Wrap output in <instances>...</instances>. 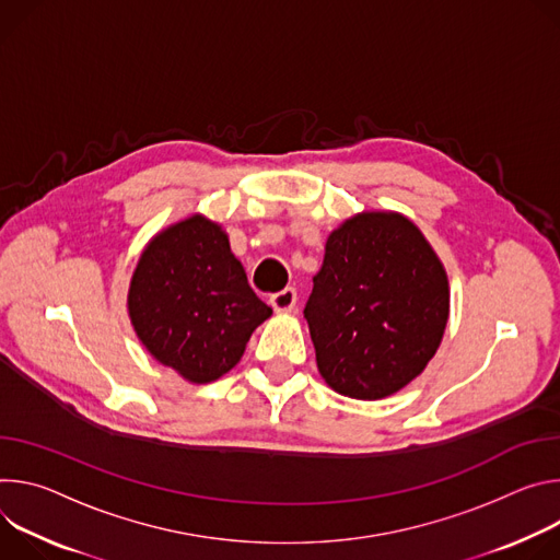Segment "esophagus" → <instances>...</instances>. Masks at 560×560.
Returning a JSON list of instances; mask_svg holds the SVG:
<instances>
[{
    "label": "esophagus",
    "instance_id": "obj_1",
    "mask_svg": "<svg viewBox=\"0 0 560 560\" xmlns=\"http://www.w3.org/2000/svg\"><path fill=\"white\" fill-rule=\"evenodd\" d=\"M269 302H271L276 314H291L295 308V302H298V293H295V289L287 287V289L278 291L276 295H271Z\"/></svg>",
    "mask_w": 560,
    "mask_h": 560
}]
</instances>
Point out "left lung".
I'll list each match as a JSON object with an SVG mask.
<instances>
[{"label":"left lung","mask_w":560,"mask_h":560,"mask_svg":"<svg viewBox=\"0 0 560 560\" xmlns=\"http://www.w3.org/2000/svg\"><path fill=\"white\" fill-rule=\"evenodd\" d=\"M325 383L383 400L418 378L450 320V278L422 231L398 211L336 226L304 306Z\"/></svg>","instance_id":"8db88e82"}]
</instances>
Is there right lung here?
<instances>
[{"instance_id": "1", "label": "right lung", "mask_w": 560, "mask_h": 560, "mask_svg": "<svg viewBox=\"0 0 560 560\" xmlns=\"http://www.w3.org/2000/svg\"><path fill=\"white\" fill-rule=\"evenodd\" d=\"M127 308L144 349L194 385L229 374L248 338L273 314L248 287L222 224L202 213L147 242Z\"/></svg>"}]
</instances>
